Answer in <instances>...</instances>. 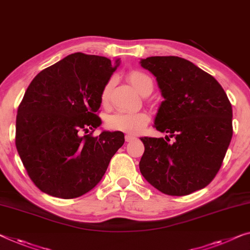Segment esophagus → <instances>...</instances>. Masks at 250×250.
Returning a JSON list of instances; mask_svg holds the SVG:
<instances>
[{
    "label": "esophagus",
    "mask_w": 250,
    "mask_h": 250,
    "mask_svg": "<svg viewBox=\"0 0 250 250\" xmlns=\"http://www.w3.org/2000/svg\"><path fill=\"white\" fill-rule=\"evenodd\" d=\"M125 139L126 143H130V141H133V140H135V139H136V137H135V136H132V135H125Z\"/></svg>",
    "instance_id": "1"
}]
</instances>
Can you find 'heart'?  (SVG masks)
Returning <instances> with one entry per match:
<instances>
[{
  "label": "heart",
  "mask_w": 250,
  "mask_h": 250,
  "mask_svg": "<svg viewBox=\"0 0 250 250\" xmlns=\"http://www.w3.org/2000/svg\"><path fill=\"white\" fill-rule=\"evenodd\" d=\"M128 80L130 84L135 87L138 92L141 93L145 85L148 82H151L150 77L139 70H132L129 73ZM112 81L107 82L105 86L101 92V103L102 105H106L109 101V95ZM149 122V117L146 112H118L110 115L106 120L107 128L115 131H122L128 133H139L144 130L145 126Z\"/></svg>",
  "instance_id": "obj_1"
}]
</instances>
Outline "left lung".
Here are the masks:
<instances>
[{
    "label": "left lung",
    "mask_w": 250,
    "mask_h": 250,
    "mask_svg": "<svg viewBox=\"0 0 250 250\" xmlns=\"http://www.w3.org/2000/svg\"><path fill=\"white\" fill-rule=\"evenodd\" d=\"M140 65L156 77L164 101L155 128L164 138H140L143 176L164 194L182 196L215 177L232 138V107L210 74L177 56H154ZM173 137V143H168Z\"/></svg>",
    "instance_id": "left-lung-1"
}]
</instances>
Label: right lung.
<instances>
[{
	"mask_svg": "<svg viewBox=\"0 0 250 250\" xmlns=\"http://www.w3.org/2000/svg\"><path fill=\"white\" fill-rule=\"evenodd\" d=\"M120 61L75 53L42 70L19 105L16 146L40 191L74 199L94 188L125 143L121 131L86 133L101 125V92Z\"/></svg>",
	"mask_w": 250,
	"mask_h": 250,
	"instance_id": "obj_1",
	"label": "right lung"
}]
</instances>
